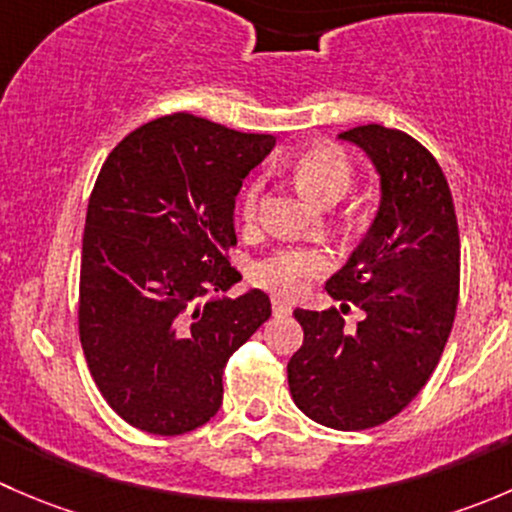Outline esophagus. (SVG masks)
Wrapping results in <instances>:
<instances>
[{
	"label": "esophagus",
	"instance_id": "34e87169",
	"mask_svg": "<svg viewBox=\"0 0 512 512\" xmlns=\"http://www.w3.org/2000/svg\"><path fill=\"white\" fill-rule=\"evenodd\" d=\"M289 304L285 302V299H280V297H272V312L277 314V317H282V314H289Z\"/></svg>",
	"mask_w": 512,
	"mask_h": 512
}]
</instances>
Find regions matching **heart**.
Returning <instances> with one entry per match:
<instances>
[{
	"label": "heart",
	"mask_w": 512,
	"mask_h": 512,
	"mask_svg": "<svg viewBox=\"0 0 512 512\" xmlns=\"http://www.w3.org/2000/svg\"><path fill=\"white\" fill-rule=\"evenodd\" d=\"M292 173L297 183L307 190L319 203H334L349 190L354 180L352 160L347 153L329 143H317L307 148L292 165ZM262 200V180H252L242 195V218L247 223L257 218ZM329 260L319 247H282L272 252L265 260L252 267V277L257 285H262L277 294H297L314 277L327 270Z\"/></svg>",
	"instance_id": "b5f03b06"
}]
</instances>
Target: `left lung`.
I'll return each mask as SVG.
<instances>
[{
  "instance_id": "left-lung-1",
  "label": "left lung",
  "mask_w": 512,
  "mask_h": 512,
  "mask_svg": "<svg viewBox=\"0 0 512 512\" xmlns=\"http://www.w3.org/2000/svg\"><path fill=\"white\" fill-rule=\"evenodd\" d=\"M381 178V205L347 265L327 282L339 309H294L304 342L287 364L302 414L364 431L406 409L441 359L458 307L461 237L438 160L409 133L379 123L339 133ZM349 303L362 309L343 324Z\"/></svg>"
}]
</instances>
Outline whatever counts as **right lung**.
Here are the masks:
<instances>
[{"instance_id":"obj_1","label":"right lung","mask_w":512,"mask_h":512,"mask_svg":"<svg viewBox=\"0 0 512 512\" xmlns=\"http://www.w3.org/2000/svg\"><path fill=\"white\" fill-rule=\"evenodd\" d=\"M275 136L193 113L128 133L101 165L81 247L79 337L106 404L133 428L180 436L223 404L227 359L270 319V297L205 299L240 282L242 180Z\"/></svg>"}]
</instances>
